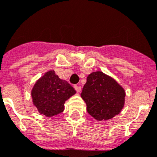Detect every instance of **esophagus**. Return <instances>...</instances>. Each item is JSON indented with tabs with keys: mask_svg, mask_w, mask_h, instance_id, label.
<instances>
[{
	"mask_svg": "<svg viewBox=\"0 0 157 157\" xmlns=\"http://www.w3.org/2000/svg\"><path fill=\"white\" fill-rule=\"evenodd\" d=\"M74 88H75V89L76 92H77L78 93V92H80V91H81V87H80V86H75Z\"/></svg>",
	"mask_w": 157,
	"mask_h": 157,
	"instance_id": "esophagus-1",
	"label": "esophagus"
}]
</instances>
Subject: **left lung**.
<instances>
[{"label":"left lung","instance_id":"obj_1","mask_svg":"<svg viewBox=\"0 0 157 157\" xmlns=\"http://www.w3.org/2000/svg\"><path fill=\"white\" fill-rule=\"evenodd\" d=\"M81 97L90 116L98 121L109 120L122 111L126 92L113 78L97 71L88 75Z\"/></svg>","mask_w":157,"mask_h":157}]
</instances>
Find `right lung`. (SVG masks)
I'll use <instances>...</instances> for the list:
<instances>
[{"instance_id": "1", "label": "right lung", "mask_w": 157, "mask_h": 157, "mask_svg": "<svg viewBox=\"0 0 157 157\" xmlns=\"http://www.w3.org/2000/svg\"><path fill=\"white\" fill-rule=\"evenodd\" d=\"M75 93L68 82L61 79L54 70H50L37 80L31 95L33 105L40 114L52 117L64 111L65 101Z\"/></svg>"}]
</instances>
